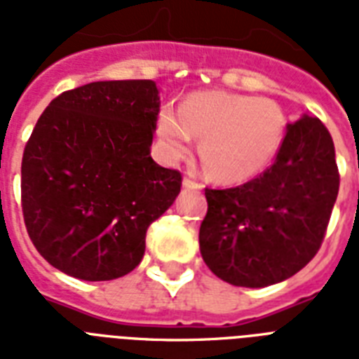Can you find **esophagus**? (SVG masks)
Masks as SVG:
<instances>
[{
    "instance_id": "esophagus-1",
    "label": "esophagus",
    "mask_w": 359,
    "mask_h": 359,
    "mask_svg": "<svg viewBox=\"0 0 359 359\" xmlns=\"http://www.w3.org/2000/svg\"><path fill=\"white\" fill-rule=\"evenodd\" d=\"M182 186L188 188V190H201V184H199L197 180L191 179V177H184V179H182Z\"/></svg>"
}]
</instances>
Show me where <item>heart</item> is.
I'll return each mask as SVG.
<instances>
[{"label":"heart","instance_id":"obj_1","mask_svg":"<svg viewBox=\"0 0 359 359\" xmlns=\"http://www.w3.org/2000/svg\"><path fill=\"white\" fill-rule=\"evenodd\" d=\"M287 119L270 98L225 91L191 95L173 108L163 106L156 132L168 160H180L201 137L199 154L207 173L219 182H242L272 163L285 140Z\"/></svg>","mask_w":359,"mask_h":359}]
</instances>
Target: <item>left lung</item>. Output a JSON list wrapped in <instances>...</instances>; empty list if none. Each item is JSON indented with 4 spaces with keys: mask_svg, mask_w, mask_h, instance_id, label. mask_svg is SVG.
<instances>
[{
    "mask_svg": "<svg viewBox=\"0 0 359 359\" xmlns=\"http://www.w3.org/2000/svg\"><path fill=\"white\" fill-rule=\"evenodd\" d=\"M337 191L332 135L317 117L302 115L287 124L283 145L264 173L236 188L205 190L203 261L236 287L289 279L317 255Z\"/></svg>",
    "mask_w": 359,
    "mask_h": 359,
    "instance_id": "8db88e82",
    "label": "left lung"
}]
</instances>
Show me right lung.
I'll return each instance as SVG.
<instances>
[{
	"instance_id": "1",
	"label": "right lung",
	"mask_w": 359,
	"mask_h": 359,
	"mask_svg": "<svg viewBox=\"0 0 359 359\" xmlns=\"http://www.w3.org/2000/svg\"><path fill=\"white\" fill-rule=\"evenodd\" d=\"M158 114L152 80L93 81L61 93L36 121L22 158V210L53 268L109 281L140 264L149 225L182 184L151 158Z\"/></svg>"
}]
</instances>
